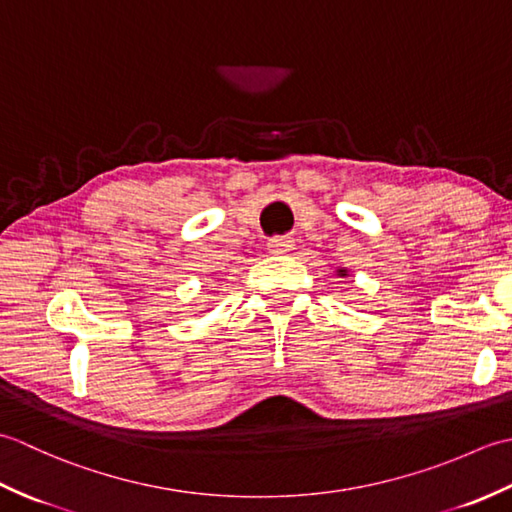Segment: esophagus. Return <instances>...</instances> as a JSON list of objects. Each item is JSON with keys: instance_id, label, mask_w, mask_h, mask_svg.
I'll list each match as a JSON object with an SVG mask.
<instances>
[{"instance_id": "1", "label": "esophagus", "mask_w": 512, "mask_h": 512, "mask_svg": "<svg viewBox=\"0 0 512 512\" xmlns=\"http://www.w3.org/2000/svg\"><path fill=\"white\" fill-rule=\"evenodd\" d=\"M292 246H295V242H292V237H273L268 242V250L273 255H286V253H290Z\"/></svg>"}]
</instances>
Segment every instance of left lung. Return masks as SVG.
Listing matches in <instances>:
<instances>
[{"mask_svg":"<svg viewBox=\"0 0 512 512\" xmlns=\"http://www.w3.org/2000/svg\"><path fill=\"white\" fill-rule=\"evenodd\" d=\"M336 277H341V279L350 277V270H347V268H336Z\"/></svg>","mask_w":512,"mask_h":512,"instance_id":"1","label":"left lung"}]
</instances>
